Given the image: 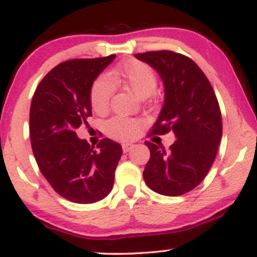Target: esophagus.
Segmentation results:
<instances>
[{"label":"esophagus","mask_w":257,"mask_h":257,"mask_svg":"<svg viewBox=\"0 0 257 257\" xmlns=\"http://www.w3.org/2000/svg\"><path fill=\"white\" fill-rule=\"evenodd\" d=\"M133 147H134V145H133V144H128V143L122 144V150H123V152H124V153L131 151Z\"/></svg>","instance_id":"esophagus-1"}]
</instances>
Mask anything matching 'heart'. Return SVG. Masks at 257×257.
<instances>
[{"label":"heart","mask_w":257,"mask_h":257,"mask_svg":"<svg viewBox=\"0 0 257 257\" xmlns=\"http://www.w3.org/2000/svg\"><path fill=\"white\" fill-rule=\"evenodd\" d=\"M113 76L114 78L124 82L137 95L141 98L149 96L157 87L156 73L149 65L143 61H126L114 70ZM113 91V81L107 75L98 76L91 84L89 94L90 105L93 110L98 113L107 110ZM141 124L143 122L140 119L116 116L106 120L105 132L112 139L126 141L137 137Z\"/></svg>","instance_id":"b5f03b06"}]
</instances>
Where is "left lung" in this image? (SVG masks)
Here are the masks:
<instances>
[{"label":"left lung","instance_id":"1","mask_svg":"<svg viewBox=\"0 0 257 257\" xmlns=\"http://www.w3.org/2000/svg\"><path fill=\"white\" fill-rule=\"evenodd\" d=\"M163 79L164 104L149 135L170 131L175 143L163 145L145 141L151 157L144 180L152 191L176 197L197 187L213 166L222 137L219 101L210 82L192 59L172 51L138 53Z\"/></svg>","mask_w":257,"mask_h":257}]
</instances>
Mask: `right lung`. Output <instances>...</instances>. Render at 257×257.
Segmentation results:
<instances>
[{"instance_id":"add662e5","label":"right lung","mask_w":257,"mask_h":257,"mask_svg":"<svg viewBox=\"0 0 257 257\" xmlns=\"http://www.w3.org/2000/svg\"><path fill=\"white\" fill-rule=\"evenodd\" d=\"M114 57L64 61L44 76L32 96L30 138L35 159L53 190L70 202L95 203L113 186L122 147L105 138L95 150L77 138L76 129L88 124L91 84Z\"/></svg>"}]
</instances>
